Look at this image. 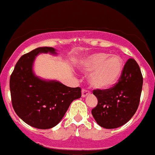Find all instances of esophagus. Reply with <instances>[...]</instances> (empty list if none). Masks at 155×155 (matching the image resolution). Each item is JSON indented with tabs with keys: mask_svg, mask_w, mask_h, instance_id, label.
Segmentation results:
<instances>
[{
	"mask_svg": "<svg viewBox=\"0 0 155 155\" xmlns=\"http://www.w3.org/2000/svg\"><path fill=\"white\" fill-rule=\"evenodd\" d=\"M90 94V91L88 90L87 89H82V97H86L87 95Z\"/></svg>",
	"mask_w": 155,
	"mask_h": 155,
	"instance_id": "esophagus-1",
	"label": "esophagus"
}]
</instances>
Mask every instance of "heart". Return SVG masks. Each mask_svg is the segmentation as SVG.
Segmentation results:
<instances>
[{
  "label": "heart",
  "mask_w": 155,
  "mask_h": 155,
  "mask_svg": "<svg viewBox=\"0 0 155 155\" xmlns=\"http://www.w3.org/2000/svg\"><path fill=\"white\" fill-rule=\"evenodd\" d=\"M82 66L85 71H93L89 75V81L93 86L106 89L117 82L122 73L124 64L118 56L99 52L87 56L82 62Z\"/></svg>",
  "instance_id": "obj_1"
}]
</instances>
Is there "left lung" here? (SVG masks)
<instances>
[{
    "mask_svg": "<svg viewBox=\"0 0 155 155\" xmlns=\"http://www.w3.org/2000/svg\"><path fill=\"white\" fill-rule=\"evenodd\" d=\"M118 82L106 89H94L97 105L91 114L99 126L115 129L128 122L135 114L140 100L143 75L139 65L129 58L123 68Z\"/></svg>",
    "mask_w": 155,
    "mask_h": 155,
    "instance_id": "8db88e82",
    "label": "left lung"
}]
</instances>
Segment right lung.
<instances>
[{
	"mask_svg": "<svg viewBox=\"0 0 155 155\" xmlns=\"http://www.w3.org/2000/svg\"><path fill=\"white\" fill-rule=\"evenodd\" d=\"M52 47H39L22 55L10 76L11 100L18 116L26 124L41 129H51L64 117L71 103L81 97L80 87L45 81L34 75L32 64L39 53L54 54Z\"/></svg>",
	"mask_w": 155,
	"mask_h": 155,
	"instance_id": "obj_1",
	"label": "right lung"
}]
</instances>
